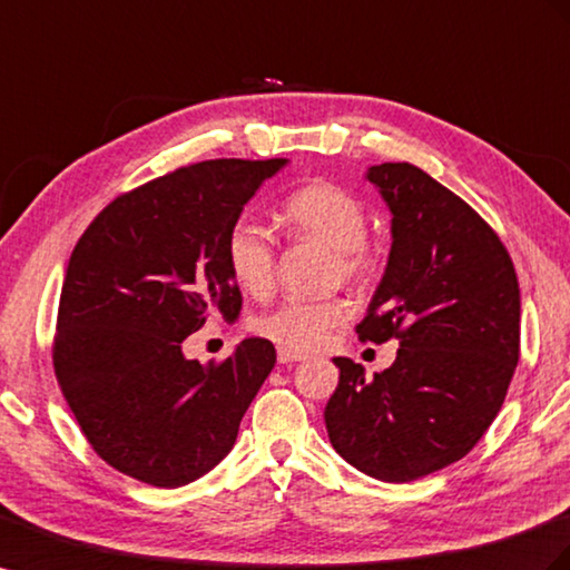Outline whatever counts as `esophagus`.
Instances as JSON below:
<instances>
[{
    "mask_svg": "<svg viewBox=\"0 0 570 570\" xmlns=\"http://www.w3.org/2000/svg\"><path fill=\"white\" fill-rule=\"evenodd\" d=\"M306 357L302 355V352H292L287 347H278V362L281 364H295V362H304Z\"/></svg>",
    "mask_w": 570,
    "mask_h": 570,
    "instance_id": "34e87169",
    "label": "esophagus"
}]
</instances>
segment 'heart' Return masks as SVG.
I'll return each mask as SVG.
<instances>
[{
	"label": "heart",
	"instance_id": "heart-1",
	"mask_svg": "<svg viewBox=\"0 0 570 570\" xmlns=\"http://www.w3.org/2000/svg\"><path fill=\"white\" fill-rule=\"evenodd\" d=\"M281 223L292 239H314L333 249L335 278L364 283L376 271V254L366 239V210L355 194L328 179H309L289 191L281 206ZM225 261L235 283L252 297H266L278 266L271 229L254 218H239L227 229ZM350 318L343 299H285L258 316L254 328L271 343L292 352H312Z\"/></svg>",
	"mask_w": 570,
	"mask_h": 570
}]
</instances>
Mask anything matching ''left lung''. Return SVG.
<instances>
[{
  "label": "left lung",
  "instance_id": "left-lung-1",
  "mask_svg": "<svg viewBox=\"0 0 570 570\" xmlns=\"http://www.w3.org/2000/svg\"><path fill=\"white\" fill-rule=\"evenodd\" d=\"M366 177L393 213V247L357 335L400 347L374 379L335 357L323 417L350 465L412 482L468 455L499 414L520 357V287L501 237L458 194L410 163Z\"/></svg>",
  "mask_w": 570,
  "mask_h": 570
}]
</instances>
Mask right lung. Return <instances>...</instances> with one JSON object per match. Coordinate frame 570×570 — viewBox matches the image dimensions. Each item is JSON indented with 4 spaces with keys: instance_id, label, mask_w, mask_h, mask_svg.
Masks as SVG:
<instances>
[{
    "instance_id": "1",
    "label": "right lung",
    "mask_w": 570,
    "mask_h": 570,
    "mask_svg": "<svg viewBox=\"0 0 570 570\" xmlns=\"http://www.w3.org/2000/svg\"><path fill=\"white\" fill-rule=\"evenodd\" d=\"M285 158L177 167L112 198L71 252L52 341L55 376L107 465L175 489L233 451L275 364L266 337L204 366L181 343L242 309L225 237Z\"/></svg>"
}]
</instances>
